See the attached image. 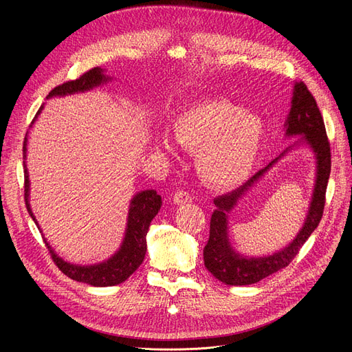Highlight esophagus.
Listing matches in <instances>:
<instances>
[{
    "label": "esophagus",
    "mask_w": 352,
    "mask_h": 352,
    "mask_svg": "<svg viewBox=\"0 0 352 352\" xmlns=\"http://www.w3.org/2000/svg\"><path fill=\"white\" fill-rule=\"evenodd\" d=\"M173 201L175 202V204H190V202H192V197L188 191L178 190L177 192H174Z\"/></svg>",
    "instance_id": "34e87169"
}]
</instances>
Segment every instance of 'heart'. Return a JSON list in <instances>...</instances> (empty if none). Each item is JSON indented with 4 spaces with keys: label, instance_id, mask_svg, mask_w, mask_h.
I'll return each mask as SVG.
<instances>
[{
    "label": "heart",
    "instance_id": "b5f03b06",
    "mask_svg": "<svg viewBox=\"0 0 352 352\" xmlns=\"http://www.w3.org/2000/svg\"><path fill=\"white\" fill-rule=\"evenodd\" d=\"M173 135L178 145L197 153L201 177L215 188L243 182L260 154L263 122L255 114L221 98L202 100L174 117ZM158 148L175 153L168 137H160Z\"/></svg>",
    "mask_w": 352,
    "mask_h": 352
}]
</instances>
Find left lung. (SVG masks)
Returning a JSON list of instances; mask_svg holds the SVG:
<instances>
[{"label": "left lung", "mask_w": 352, "mask_h": 352, "mask_svg": "<svg viewBox=\"0 0 352 352\" xmlns=\"http://www.w3.org/2000/svg\"><path fill=\"white\" fill-rule=\"evenodd\" d=\"M287 134L305 135L304 140L317 155V182L307 221L297 238L283 251L270 256L245 258L235 254L230 247L227 238V218L234 206H236L238 198H241V195L252 186V182L260 178L276 160H274L265 170L258 171L251 177L244 186L217 197L214 199L217 208L212 212L210 223V238L204 248V264L217 280L227 285L255 284L289 265L322 218L325 192L331 173V146L317 101L302 81L294 87L292 105L287 121Z\"/></svg>", "instance_id": "1"}]
</instances>
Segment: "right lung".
Segmentation results:
<instances>
[{"label":"right lung","mask_w":352,"mask_h":352,"mask_svg":"<svg viewBox=\"0 0 352 352\" xmlns=\"http://www.w3.org/2000/svg\"><path fill=\"white\" fill-rule=\"evenodd\" d=\"M104 81H107V78L102 74V69L96 67V68H91V69L85 71L76 80H69V81L60 84L58 87H55L54 89H51L48 97L65 96V94H72V92L85 91V89H89ZM40 111H41V108L38 109V113L36 114H40ZM25 145H27V135H25V141H24V146H23L24 153L27 150ZM28 188H30V182H28V173L25 168L24 170L25 206H27L30 215L35 221V218L31 212L30 204H28ZM161 204H162L161 197L154 190H146V191L137 194L131 201V208H129V214H128V228H126V234H125L121 250L113 258H109L107 263H102L98 265L78 267V265L68 264V263L63 261L60 256L55 255V252L51 250V247L48 245L45 239H44V243L50 251V255L52 258L54 264L60 268V271L63 274L69 276L71 280L85 283V284L94 285V287L117 285V284L124 283L128 276L131 275L144 261V256L146 252L145 236L148 232V227H150V223L153 221V218L158 214ZM36 227H38V224H36Z\"/></svg>","instance_id":"add662e5"}]
</instances>
